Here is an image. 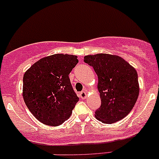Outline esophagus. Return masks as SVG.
<instances>
[{"label": "esophagus", "instance_id": "34e87169", "mask_svg": "<svg viewBox=\"0 0 159 159\" xmlns=\"http://www.w3.org/2000/svg\"><path fill=\"white\" fill-rule=\"evenodd\" d=\"M80 97L82 99H85L86 97H87V92L84 91H81V92H80Z\"/></svg>", "mask_w": 159, "mask_h": 159}]
</instances>
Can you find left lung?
Returning a JSON list of instances; mask_svg holds the SVG:
<instances>
[{"label":"left lung","instance_id":"1","mask_svg":"<svg viewBox=\"0 0 159 159\" xmlns=\"http://www.w3.org/2000/svg\"><path fill=\"white\" fill-rule=\"evenodd\" d=\"M84 61L93 67L98 78L102 105L96 110L95 118L112 124L127 116L139 94L136 70L122 57L108 54L84 56Z\"/></svg>","mask_w":159,"mask_h":159}]
</instances>
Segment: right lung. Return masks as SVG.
<instances>
[{
	"instance_id": "1",
	"label": "right lung",
	"mask_w": 159,
	"mask_h": 159,
	"mask_svg": "<svg viewBox=\"0 0 159 159\" xmlns=\"http://www.w3.org/2000/svg\"><path fill=\"white\" fill-rule=\"evenodd\" d=\"M77 56L56 54L40 59L23 78V98L32 115L49 126L70 118L79 100L68 75L78 64Z\"/></svg>"
}]
</instances>
